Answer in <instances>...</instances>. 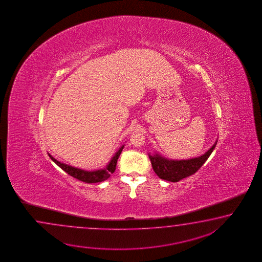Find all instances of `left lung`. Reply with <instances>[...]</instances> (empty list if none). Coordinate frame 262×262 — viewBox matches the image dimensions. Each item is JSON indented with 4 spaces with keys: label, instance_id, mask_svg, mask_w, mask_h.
<instances>
[{
    "label": "left lung",
    "instance_id": "left-lung-1",
    "mask_svg": "<svg viewBox=\"0 0 262 262\" xmlns=\"http://www.w3.org/2000/svg\"><path fill=\"white\" fill-rule=\"evenodd\" d=\"M217 140L218 138L214 144L212 145L205 154L190 159L174 160L162 156L157 151H155V154L152 155L149 154V158L154 171L162 180L172 183H176L182 179L193 175L206 162L209 156H211L212 150H214L215 146L217 144Z\"/></svg>",
    "mask_w": 262,
    "mask_h": 262
}]
</instances>
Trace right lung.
Listing matches in <instances>:
<instances>
[{
  "label": "right lung",
  "mask_w": 262,
  "mask_h": 262,
  "mask_svg": "<svg viewBox=\"0 0 262 262\" xmlns=\"http://www.w3.org/2000/svg\"><path fill=\"white\" fill-rule=\"evenodd\" d=\"M123 147H124V145L120 147V149L115 152L114 156H112L111 161L108 162V164L106 165V167L100 168V169L91 170V171L85 170L82 168L73 167V166L64 164L62 162L58 161L49 152H48V155L50 156V159L54 162L58 167H61L62 170H64L66 172L68 173L70 176L78 179V180L84 182V183H87V184H95V183H100V182L106 181V179L111 177V174L115 171L118 158L121 155Z\"/></svg>",
  "instance_id": "right-lung-1"
}]
</instances>
